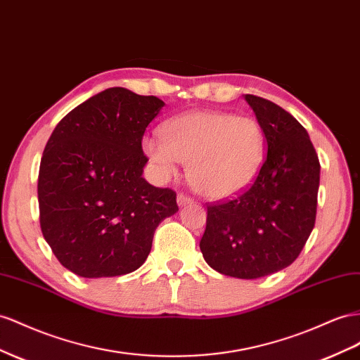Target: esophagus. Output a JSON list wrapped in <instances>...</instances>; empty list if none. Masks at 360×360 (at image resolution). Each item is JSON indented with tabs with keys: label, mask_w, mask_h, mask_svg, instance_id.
<instances>
[{
	"label": "esophagus",
	"mask_w": 360,
	"mask_h": 360,
	"mask_svg": "<svg viewBox=\"0 0 360 360\" xmlns=\"http://www.w3.org/2000/svg\"><path fill=\"white\" fill-rule=\"evenodd\" d=\"M177 202H179L180 207H183V206H186V204H192L193 200L191 197H188V195H184V193H179Z\"/></svg>",
	"instance_id": "34e87169"
}]
</instances>
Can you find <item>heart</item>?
I'll list each match as a JSON object with an SVG mask.
<instances>
[{"label": "heart", "mask_w": 360, "mask_h": 360, "mask_svg": "<svg viewBox=\"0 0 360 360\" xmlns=\"http://www.w3.org/2000/svg\"><path fill=\"white\" fill-rule=\"evenodd\" d=\"M143 153L163 179L188 165L189 181L210 200H226L245 191L264 162L265 136L256 120L224 112L195 110L169 120L162 139H143Z\"/></svg>", "instance_id": "1"}]
</instances>
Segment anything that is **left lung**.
<instances>
[{
  "label": "left lung",
  "mask_w": 360,
  "mask_h": 360,
  "mask_svg": "<svg viewBox=\"0 0 360 360\" xmlns=\"http://www.w3.org/2000/svg\"><path fill=\"white\" fill-rule=\"evenodd\" d=\"M265 134L264 165L251 186L207 207L200 250L207 265L236 278L289 266L315 226L319 160L306 129L280 105L245 95Z\"/></svg>",
  "instance_id": "1"
}]
</instances>
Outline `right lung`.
I'll return each instance as SVG.
<instances>
[{
    "label": "right lung",
    "instance_id": "add662e5",
    "mask_svg": "<svg viewBox=\"0 0 360 360\" xmlns=\"http://www.w3.org/2000/svg\"><path fill=\"white\" fill-rule=\"evenodd\" d=\"M165 103L110 87L56 125L39 168L41 229L54 256L84 278L133 273L160 222L179 212L176 192L142 177V138Z\"/></svg>",
    "mask_w": 360,
    "mask_h": 360
}]
</instances>
